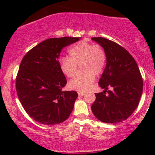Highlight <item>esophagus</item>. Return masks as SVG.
<instances>
[{
	"instance_id": "obj_1",
	"label": "esophagus",
	"mask_w": 155,
	"mask_h": 155,
	"mask_svg": "<svg viewBox=\"0 0 155 155\" xmlns=\"http://www.w3.org/2000/svg\"><path fill=\"white\" fill-rule=\"evenodd\" d=\"M78 95H79V96H83L85 95V92H78Z\"/></svg>"
}]
</instances>
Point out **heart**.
I'll return each mask as SVG.
<instances>
[{"instance_id": "b5f03b06", "label": "heart", "mask_w": 155, "mask_h": 155, "mask_svg": "<svg viewBox=\"0 0 155 155\" xmlns=\"http://www.w3.org/2000/svg\"><path fill=\"white\" fill-rule=\"evenodd\" d=\"M70 57H61L59 60L61 71L68 77H72L78 70L82 71L69 81V87L79 92L88 90L95 81V74L99 75L106 65V54L100 46L81 41L69 49Z\"/></svg>"}]
</instances>
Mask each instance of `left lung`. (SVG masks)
Masks as SVG:
<instances>
[{
	"label": "left lung",
	"instance_id": "left-lung-1",
	"mask_svg": "<svg viewBox=\"0 0 155 155\" xmlns=\"http://www.w3.org/2000/svg\"><path fill=\"white\" fill-rule=\"evenodd\" d=\"M92 39L104 48L106 56V68L98 82L104 90L95 93L92 113L105 123L122 122L139 104L143 92L140 70L132 55L118 44L102 37Z\"/></svg>",
	"mask_w": 155,
	"mask_h": 155
}]
</instances>
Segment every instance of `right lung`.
<instances>
[{"mask_svg": "<svg viewBox=\"0 0 155 155\" xmlns=\"http://www.w3.org/2000/svg\"><path fill=\"white\" fill-rule=\"evenodd\" d=\"M77 37L51 38L41 42L22 58L16 90L23 108L36 122L60 124L68 118L78 94L62 91L67 83L58 58L63 48L78 41Z\"/></svg>", "mask_w": 155, "mask_h": 155, "instance_id": "add662e5", "label": "right lung"}]
</instances>
